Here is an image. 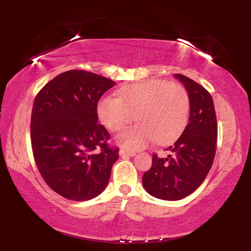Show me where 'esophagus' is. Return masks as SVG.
I'll return each mask as SVG.
<instances>
[{
    "label": "esophagus",
    "mask_w": 251,
    "mask_h": 251,
    "mask_svg": "<svg viewBox=\"0 0 251 251\" xmlns=\"http://www.w3.org/2000/svg\"><path fill=\"white\" fill-rule=\"evenodd\" d=\"M120 155L121 156H129V157H133L136 155V152L133 151H125V150H121L120 151Z\"/></svg>",
    "instance_id": "obj_1"
}]
</instances>
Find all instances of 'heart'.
<instances>
[{"label": "heart", "instance_id": "1", "mask_svg": "<svg viewBox=\"0 0 251 251\" xmlns=\"http://www.w3.org/2000/svg\"><path fill=\"white\" fill-rule=\"evenodd\" d=\"M97 114L108 129L117 131L136 121L117 136L126 150L135 151L155 141L165 144L181 134L189 116V96L178 83L152 79L129 85L118 91V97L104 96L97 105Z\"/></svg>", "mask_w": 251, "mask_h": 251}]
</instances>
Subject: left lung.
<instances>
[{
  "instance_id": "8db88e82",
  "label": "left lung",
  "mask_w": 251,
  "mask_h": 251,
  "mask_svg": "<svg viewBox=\"0 0 251 251\" xmlns=\"http://www.w3.org/2000/svg\"><path fill=\"white\" fill-rule=\"evenodd\" d=\"M189 96V121L180 137L165 151L166 158L152 155V164L143 175L147 193L164 201H179L205 180L216 154L217 117L212 97L205 87L185 75L175 74Z\"/></svg>"
}]
</instances>
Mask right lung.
Wrapping results in <instances>:
<instances>
[{
  "mask_svg": "<svg viewBox=\"0 0 251 251\" xmlns=\"http://www.w3.org/2000/svg\"><path fill=\"white\" fill-rule=\"evenodd\" d=\"M115 82L82 70L57 75L37 93L31 116L33 156L55 193L84 201L96 197L109 180L120 148L99 123L97 104Z\"/></svg>",
  "mask_w": 251,
  "mask_h": 251,
  "instance_id": "add662e5",
  "label": "right lung"
}]
</instances>
